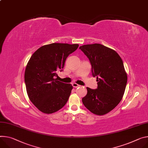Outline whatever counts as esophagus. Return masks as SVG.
<instances>
[{
    "label": "esophagus",
    "instance_id": "1",
    "mask_svg": "<svg viewBox=\"0 0 148 148\" xmlns=\"http://www.w3.org/2000/svg\"><path fill=\"white\" fill-rule=\"evenodd\" d=\"M72 85H73V86L74 87H75V88H77V87H79V86H80L79 85H78V84H77V83H73V84H72Z\"/></svg>",
    "mask_w": 148,
    "mask_h": 148
}]
</instances>
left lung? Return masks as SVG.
<instances>
[{
  "label": "left lung",
  "mask_w": 148,
  "mask_h": 148,
  "mask_svg": "<svg viewBox=\"0 0 148 148\" xmlns=\"http://www.w3.org/2000/svg\"><path fill=\"white\" fill-rule=\"evenodd\" d=\"M88 58L97 88L87 87V95L82 99L84 106L91 113L103 115L110 112L122 100L127 77L122 58L113 49L101 44L79 47Z\"/></svg>",
  "instance_id": "8db88e82"
}]
</instances>
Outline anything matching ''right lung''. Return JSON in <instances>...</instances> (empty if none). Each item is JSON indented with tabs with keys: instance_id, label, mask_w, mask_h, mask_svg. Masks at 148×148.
<instances>
[{
	"instance_id": "1",
	"label": "right lung",
	"mask_w": 148,
	"mask_h": 148,
	"mask_svg": "<svg viewBox=\"0 0 148 148\" xmlns=\"http://www.w3.org/2000/svg\"><path fill=\"white\" fill-rule=\"evenodd\" d=\"M78 47V44L52 43L40 47L31 56L25 71V83L30 100L39 110L51 114L68 101L73 86L55 77Z\"/></svg>"
}]
</instances>
